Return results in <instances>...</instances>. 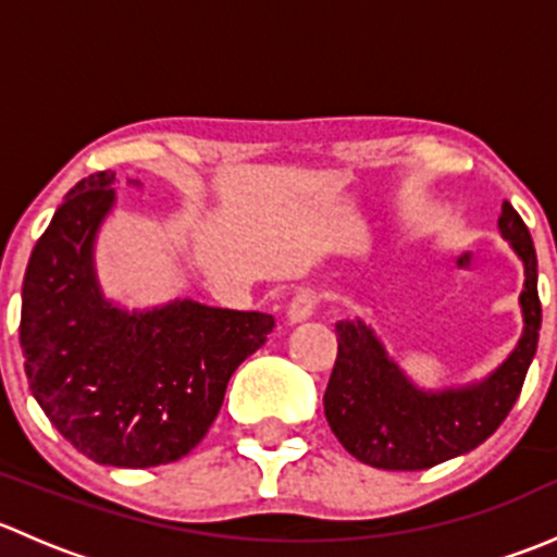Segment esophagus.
I'll return each instance as SVG.
<instances>
[{"mask_svg": "<svg viewBox=\"0 0 557 557\" xmlns=\"http://www.w3.org/2000/svg\"><path fill=\"white\" fill-rule=\"evenodd\" d=\"M314 305H318V294L314 290H299V294L294 296V301L288 305V323H305L307 318H310Z\"/></svg>", "mask_w": 557, "mask_h": 557, "instance_id": "esophagus-1", "label": "esophagus"}]
</instances>
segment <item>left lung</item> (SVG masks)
Instances as JSON below:
<instances>
[{
    "label": "left lung",
    "mask_w": 557,
    "mask_h": 557,
    "mask_svg": "<svg viewBox=\"0 0 557 557\" xmlns=\"http://www.w3.org/2000/svg\"><path fill=\"white\" fill-rule=\"evenodd\" d=\"M498 232L525 269L520 294L522 336L507 361L480 383L423 391L387 356L367 320L336 323L339 352L323 409L336 440L361 463L387 471L431 469L480 447L518 401L542 329L536 250L509 201L502 205Z\"/></svg>",
    "instance_id": "left-lung-1"
}]
</instances>
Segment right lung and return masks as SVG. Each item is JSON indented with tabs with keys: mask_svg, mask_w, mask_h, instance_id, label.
<instances>
[{
	"mask_svg": "<svg viewBox=\"0 0 557 557\" xmlns=\"http://www.w3.org/2000/svg\"><path fill=\"white\" fill-rule=\"evenodd\" d=\"M112 183L115 172L83 177L37 239L21 294V350L37 404L77 453L148 469L205 440L228 380L274 318L190 299L143 312L107 301L94 243L115 205Z\"/></svg>",
	"mask_w": 557,
	"mask_h": 557,
	"instance_id": "1",
	"label": "right lung"
}]
</instances>
